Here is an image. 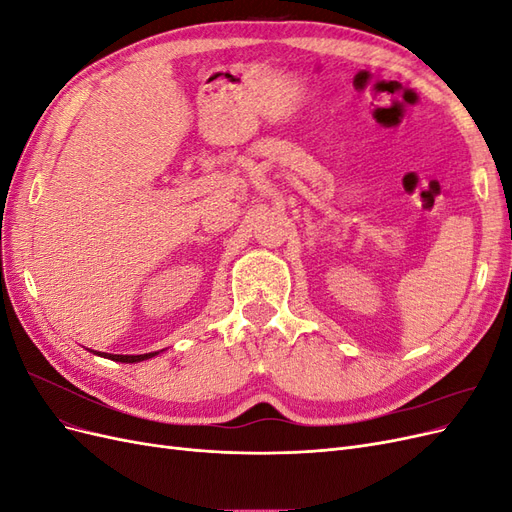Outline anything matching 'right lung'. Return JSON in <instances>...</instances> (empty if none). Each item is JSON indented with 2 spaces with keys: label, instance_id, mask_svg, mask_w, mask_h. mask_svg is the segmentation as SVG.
Instances as JSON below:
<instances>
[{
  "label": "right lung",
  "instance_id": "1",
  "mask_svg": "<svg viewBox=\"0 0 512 512\" xmlns=\"http://www.w3.org/2000/svg\"><path fill=\"white\" fill-rule=\"evenodd\" d=\"M158 352H147V354H100L104 356V359H111V361H117V363H141V361H147L151 359V356H156Z\"/></svg>",
  "mask_w": 512,
  "mask_h": 512
}]
</instances>
